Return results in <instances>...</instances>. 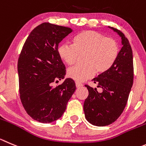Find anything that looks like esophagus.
Masks as SVG:
<instances>
[{
    "label": "esophagus",
    "instance_id": "1",
    "mask_svg": "<svg viewBox=\"0 0 146 146\" xmlns=\"http://www.w3.org/2000/svg\"><path fill=\"white\" fill-rule=\"evenodd\" d=\"M76 86L77 88H79V87H81L83 86V84H81V83H79V82H78V81H76Z\"/></svg>",
    "mask_w": 146,
    "mask_h": 146
}]
</instances>
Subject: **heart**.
<instances>
[{"mask_svg": "<svg viewBox=\"0 0 146 146\" xmlns=\"http://www.w3.org/2000/svg\"><path fill=\"white\" fill-rule=\"evenodd\" d=\"M119 44L116 40L106 37L95 31H84L73 39V44L63 43L58 52L62 61L69 65L76 62L78 54H84L83 65L68 70V76L76 81H84L97 73L108 71L116 62L119 54Z\"/></svg>", "mask_w": 146, "mask_h": 146, "instance_id": "1", "label": "heart"}]
</instances>
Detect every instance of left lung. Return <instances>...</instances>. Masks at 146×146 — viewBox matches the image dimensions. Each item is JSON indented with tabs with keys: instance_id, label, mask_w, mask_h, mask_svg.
Listing matches in <instances>:
<instances>
[{
	"instance_id": "obj_1",
	"label": "left lung",
	"mask_w": 146,
	"mask_h": 146,
	"mask_svg": "<svg viewBox=\"0 0 146 146\" xmlns=\"http://www.w3.org/2000/svg\"><path fill=\"white\" fill-rule=\"evenodd\" d=\"M121 37L122 48L114 65L92 81L102 88L86 85L88 96L84 104L86 119L96 126H107L118 119L123 111L133 84V51L128 39L119 30L109 27Z\"/></svg>"
}]
</instances>
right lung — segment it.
Instances as JSON below:
<instances>
[{"mask_svg": "<svg viewBox=\"0 0 146 146\" xmlns=\"http://www.w3.org/2000/svg\"><path fill=\"white\" fill-rule=\"evenodd\" d=\"M71 32L69 27L42 23L29 34L18 60L21 103L27 114L42 123L62 117L76 88L69 78L55 88L52 86L66 74L58 49Z\"/></svg>", "mask_w": 146, "mask_h": 146, "instance_id": "right-lung-1", "label": "right lung"}]
</instances>
